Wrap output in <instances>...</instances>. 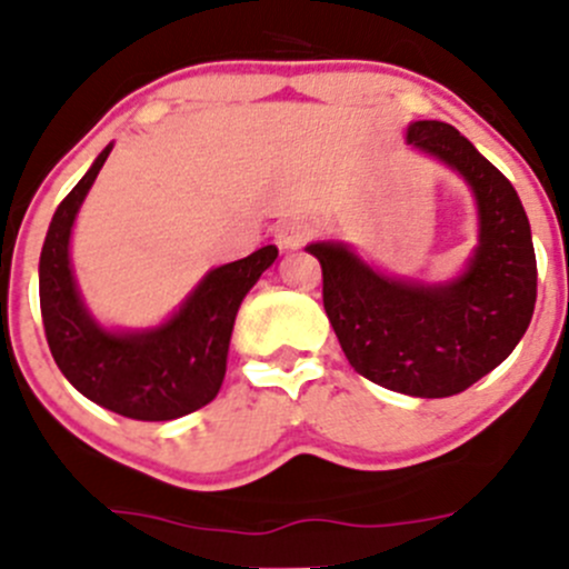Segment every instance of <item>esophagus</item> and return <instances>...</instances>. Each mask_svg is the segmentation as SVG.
<instances>
[{
	"label": "esophagus",
	"mask_w": 569,
	"mask_h": 569,
	"mask_svg": "<svg viewBox=\"0 0 569 569\" xmlns=\"http://www.w3.org/2000/svg\"><path fill=\"white\" fill-rule=\"evenodd\" d=\"M311 237V228L302 220H286L274 228V242H278L280 250H297L308 242Z\"/></svg>",
	"instance_id": "esophagus-1"
}]
</instances>
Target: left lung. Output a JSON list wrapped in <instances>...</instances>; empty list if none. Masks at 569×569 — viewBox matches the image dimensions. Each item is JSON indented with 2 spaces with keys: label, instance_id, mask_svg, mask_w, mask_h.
Listing matches in <instances>:
<instances>
[{
  "label": "left lung",
  "instance_id": "1",
  "mask_svg": "<svg viewBox=\"0 0 569 569\" xmlns=\"http://www.w3.org/2000/svg\"><path fill=\"white\" fill-rule=\"evenodd\" d=\"M407 146L468 183L479 244L460 274L440 283L396 278L349 244L311 242L325 311L349 366L388 391L443 399L512 355L537 302L531 226L512 183L470 140L440 120H412Z\"/></svg>",
  "mask_w": 569,
  "mask_h": 569
}]
</instances>
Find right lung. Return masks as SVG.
I'll use <instances>...</instances> for the list:
<instances>
[{"instance_id":"obj_1","label":"right lung","mask_w":569,"mask_h":569,"mask_svg":"<svg viewBox=\"0 0 569 569\" xmlns=\"http://www.w3.org/2000/svg\"><path fill=\"white\" fill-rule=\"evenodd\" d=\"M109 151L112 142L57 206L46 231L38 263L46 341L66 380L90 401L134 421H173L220 393L239 306L272 267L278 248L267 244L209 269L159 325L142 330L101 325L77 286L71 233Z\"/></svg>"}]
</instances>
